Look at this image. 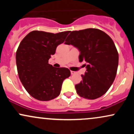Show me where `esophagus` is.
I'll list each match as a JSON object with an SVG mask.
<instances>
[{
	"label": "esophagus",
	"mask_w": 134,
	"mask_h": 134,
	"mask_svg": "<svg viewBox=\"0 0 134 134\" xmlns=\"http://www.w3.org/2000/svg\"><path fill=\"white\" fill-rule=\"evenodd\" d=\"M70 73H71V75H74V74H75V73H76V72H75L74 71H70Z\"/></svg>",
	"instance_id": "1"
}]
</instances>
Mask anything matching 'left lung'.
I'll use <instances>...</instances> for the list:
<instances>
[{"label":"left lung","instance_id":"8db88e82","mask_svg":"<svg viewBox=\"0 0 134 134\" xmlns=\"http://www.w3.org/2000/svg\"><path fill=\"white\" fill-rule=\"evenodd\" d=\"M65 43L77 48L79 62H86L82 81L75 86L77 93L89 99L104 94L114 81L118 65V53L111 38L100 30L87 28L70 31Z\"/></svg>","mask_w":134,"mask_h":134}]
</instances>
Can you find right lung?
Wrapping results in <instances>:
<instances>
[{
  "label": "right lung",
  "mask_w": 134,
  "mask_h": 134,
  "mask_svg": "<svg viewBox=\"0 0 134 134\" xmlns=\"http://www.w3.org/2000/svg\"><path fill=\"white\" fill-rule=\"evenodd\" d=\"M69 33L33 31L20 43L16 55L18 76L27 93L38 100L57 98L64 80L70 76L67 68H55L48 64L57 46L64 42Z\"/></svg>",
  "instance_id": "add662e5"
}]
</instances>
